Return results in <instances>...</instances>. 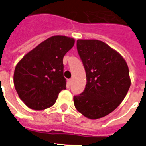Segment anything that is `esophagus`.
I'll list each match as a JSON object with an SVG mask.
<instances>
[{"label":"esophagus","mask_w":146,"mask_h":146,"mask_svg":"<svg viewBox=\"0 0 146 146\" xmlns=\"http://www.w3.org/2000/svg\"><path fill=\"white\" fill-rule=\"evenodd\" d=\"M67 82H68V85H69V86H71V85H72V79L68 80V81H67Z\"/></svg>","instance_id":"esophagus-1"}]
</instances>
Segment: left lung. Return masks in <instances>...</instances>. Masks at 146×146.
Listing matches in <instances>:
<instances>
[{
    "mask_svg": "<svg viewBox=\"0 0 146 146\" xmlns=\"http://www.w3.org/2000/svg\"><path fill=\"white\" fill-rule=\"evenodd\" d=\"M77 48L87 82L84 91L74 96V106L86 118H101L126 96L131 85L129 67L116 50L102 41L78 39Z\"/></svg>",
    "mask_w": 146,
    "mask_h": 146,
    "instance_id": "obj_1",
    "label": "left lung"
}]
</instances>
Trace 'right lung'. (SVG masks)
<instances>
[{
	"label": "right lung",
	"instance_id": "add662e5",
	"mask_svg": "<svg viewBox=\"0 0 146 146\" xmlns=\"http://www.w3.org/2000/svg\"><path fill=\"white\" fill-rule=\"evenodd\" d=\"M74 39L53 36L40 43L18 62L14 85L27 106L42 110L52 106L66 87L63 58L73 47Z\"/></svg>",
	"mask_w": 146,
	"mask_h": 146
}]
</instances>
